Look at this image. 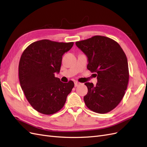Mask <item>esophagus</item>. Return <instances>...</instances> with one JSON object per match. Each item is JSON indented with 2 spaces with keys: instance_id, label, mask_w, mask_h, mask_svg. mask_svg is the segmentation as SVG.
<instances>
[{
  "instance_id": "1",
  "label": "esophagus",
  "mask_w": 147,
  "mask_h": 147,
  "mask_svg": "<svg viewBox=\"0 0 147 147\" xmlns=\"http://www.w3.org/2000/svg\"><path fill=\"white\" fill-rule=\"evenodd\" d=\"M80 84H81L80 83H78V82H75V87H77V86H79V85H80Z\"/></svg>"
}]
</instances>
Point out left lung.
<instances>
[{
	"mask_svg": "<svg viewBox=\"0 0 147 147\" xmlns=\"http://www.w3.org/2000/svg\"><path fill=\"white\" fill-rule=\"evenodd\" d=\"M75 44L86 55L87 69L96 73L97 79L96 86L84 83L88 88L85 104L96 113H108L119 104L127 89L129 74L125 53L116 41L101 35Z\"/></svg>",
	"mask_w": 147,
	"mask_h": 147,
	"instance_id": "left-lung-1",
	"label": "left lung"
}]
</instances>
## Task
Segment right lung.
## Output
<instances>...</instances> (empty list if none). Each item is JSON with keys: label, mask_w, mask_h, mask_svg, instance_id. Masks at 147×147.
Wrapping results in <instances>:
<instances>
[{"label": "right lung", "mask_w": 147, "mask_h": 147, "mask_svg": "<svg viewBox=\"0 0 147 147\" xmlns=\"http://www.w3.org/2000/svg\"><path fill=\"white\" fill-rule=\"evenodd\" d=\"M74 42L42 40L31 43L22 54L19 63V79L26 99L37 112L54 114L63 107L74 86L55 77L60 72L63 56Z\"/></svg>", "instance_id": "add662e5"}]
</instances>
